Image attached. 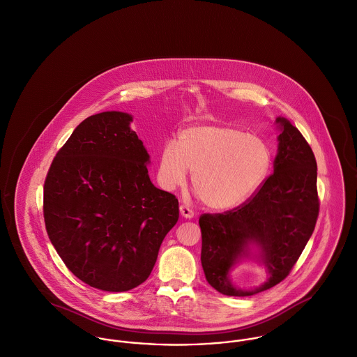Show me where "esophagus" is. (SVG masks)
I'll use <instances>...</instances> for the list:
<instances>
[{
	"label": "esophagus",
	"mask_w": 357,
	"mask_h": 357,
	"mask_svg": "<svg viewBox=\"0 0 357 357\" xmlns=\"http://www.w3.org/2000/svg\"><path fill=\"white\" fill-rule=\"evenodd\" d=\"M179 211H181V215H182L183 218H186V219H192V218L195 216L193 210H192V208H189V207H188V206H185V204H182V206L179 207Z\"/></svg>",
	"instance_id": "obj_1"
}]
</instances>
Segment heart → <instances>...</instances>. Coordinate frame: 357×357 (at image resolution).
Listing matches in <instances>:
<instances>
[{
  "instance_id": "1",
  "label": "heart",
  "mask_w": 357,
  "mask_h": 357,
  "mask_svg": "<svg viewBox=\"0 0 357 357\" xmlns=\"http://www.w3.org/2000/svg\"><path fill=\"white\" fill-rule=\"evenodd\" d=\"M271 162V147L262 138L229 126H197L183 130L178 143L164 144L158 181L172 190L185 183L189 169L207 207L231 210L257 192Z\"/></svg>"
}]
</instances>
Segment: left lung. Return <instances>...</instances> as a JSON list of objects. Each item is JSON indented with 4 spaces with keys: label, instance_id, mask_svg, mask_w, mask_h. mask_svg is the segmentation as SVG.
Here are the masks:
<instances>
[{
    "label": "left lung",
    "instance_id": "8db88e82",
    "mask_svg": "<svg viewBox=\"0 0 357 357\" xmlns=\"http://www.w3.org/2000/svg\"><path fill=\"white\" fill-rule=\"evenodd\" d=\"M275 172L241 207L223 214H204L202 265L208 284L223 295L250 296L269 289L288 276L309 241L319 215L317 164L310 146L284 117ZM244 259L266 266L262 286L244 290L231 283L229 272Z\"/></svg>",
    "mask_w": 357,
    "mask_h": 357
}]
</instances>
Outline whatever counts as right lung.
Returning a JSON list of instances; mask_svg holds the SVG:
<instances>
[{"mask_svg": "<svg viewBox=\"0 0 357 357\" xmlns=\"http://www.w3.org/2000/svg\"><path fill=\"white\" fill-rule=\"evenodd\" d=\"M132 116L85 119L55 155L44 183V219L75 278L110 292L150 276L160 245L179 218L178 199L149 176L150 155Z\"/></svg>", "mask_w": 357, "mask_h": 357, "instance_id": "obj_1", "label": "right lung"}]
</instances>
